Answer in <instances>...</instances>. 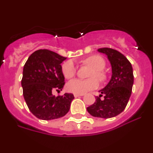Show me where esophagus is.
I'll return each instance as SVG.
<instances>
[{
  "label": "esophagus",
  "mask_w": 153,
  "mask_h": 153,
  "mask_svg": "<svg viewBox=\"0 0 153 153\" xmlns=\"http://www.w3.org/2000/svg\"><path fill=\"white\" fill-rule=\"evenodd\" d=\"M82 96H83V94H78V93H74V97H82Z\"/></svg>",
  "instance_id": "34e87169"
}]
</instances>
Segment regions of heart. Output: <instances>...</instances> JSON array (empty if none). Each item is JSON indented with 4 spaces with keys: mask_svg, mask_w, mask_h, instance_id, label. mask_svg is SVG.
I'll return each mask as SVG.
<instances>
[{
    "mask_svg": "<svg viewBox=\"0 0 153 153\" xmlns=\"http://www.w3.org/2000/svg\"><path fill=\"white\" fill-rule=\"evenodd\" d=\"M83 63L87 64L93 67L90 76H96L100 80H103L106 78V75L103 73L102 70L105 67V61L98 55H93L89 57L86 58L83 60ZM62 72L63 76L67 79H70L74 77L76 73V68L74 64V61L68 60L66 63H63L62 67ZM99 86L98 80L96 78L93 77L88 79H74L69 81L67 85V88L68 91L74 93L78 94H83L90 90H94L97 88Z\"/></svg>",
    "mask_w": 153,
    "mask_h": 153,
    "instance_id": "1",
    "label": "heart"
}]
</instances>
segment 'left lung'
I'll use <instances>...</instances> for the list:
<instances>
[{
    "mask_svg": "<svg viewBox=\"0 0 153 153\" xmlns=\"http://www.w3.org/2000/svg\"><path fill=\"white\" fill-rule=\"evenodd\" d=\"M98 52L107 56L112 68L111 79L105 87L99 92L96 101L86 108L91 116L98 118L114 117L125 109L132 93L134 81L130 62L121 53L111 48H100ZM104 96L101 100L100 97Z\"/></svg>",
    "mask_w": 153,
    "mask_h": 153,
    "instance_id": "8db88e82",
    "label": "left lung"
}]
</instances>
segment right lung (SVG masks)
<instances>
[{"instance_id":"right-lung-1","label":"right lung","mask_w":153,"mask_h":153,"mask_svg":"<svg viewBox=\"0 0 153 153\" xmlns=\"http://www.w3.org/2000/svg\"><path fill=\"white\" fill-rule=\"evenodd\" d=\"M67 58L48 50L33 52L23 69V95L30 111L36 118L51 120L64 117L74 99L72 93L53 95L64 86L62 62Z\"/></svg>"}]
</instances>
